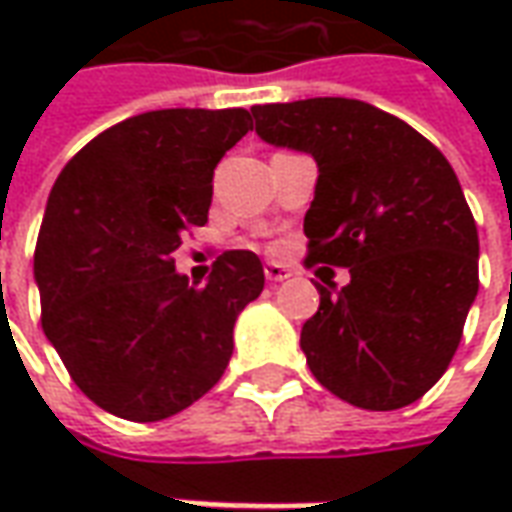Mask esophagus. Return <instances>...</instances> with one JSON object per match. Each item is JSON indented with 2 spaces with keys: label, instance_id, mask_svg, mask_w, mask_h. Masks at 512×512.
Wrapping results in <instances>:
<instances>
[{
  "label": "esophagus",
  "instance_id": "1",
  "mask_svg": "<svg viewBox=\"0 0 512 512\" xmlns=\"http://www.w3.org/2000/svg\"><path fill=\"white\" fill-rule=\"evenodd\" d=\"M263 271H266L268 282H285V279L293 277V271H290L288 266H282V263H274V260H271V263H266V266H263Z\"/></svg>",
  "mask_w": 512,
  "mask_h": 512
}]
</instances>
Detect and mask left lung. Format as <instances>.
<instances>
[{
    "mask_svg": "<svg viewBox=\"0 0 512 512\" xmlns=\"http://www.w3.org/2000/svg\"><path fill=\"white\" fill-rule=\"evenodd\" d=\"M252 117L268 145L318 161L304 263L351 271L337 293L318 285L301 329L312 376L351 406L414 403L450 367L480 288L477 224L450 161L354 98L252 106Z\"/></svg>",
    "mask_w": 512,
    "mask_h": 512,
    "instance_id": "left-lung-1",
    "label": "left lung"
}]
</instances>
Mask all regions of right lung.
<instances>
[{
	"label": "right lung",
	"instance_id": "obj_1",
	"mask_svg": "<svg viewBox=\"0 0 512 512\" xmlns=\"http://www.w3.org/2000/svg\"><path fill=\"white\" fill-rule=\"evenodd\" d=\"M246 109H158L106 128L65 164L35 246L40 323L84 395L156 422L200 400L233 356L238 312L266 285L255 252L216 257L197 288L175 271L208 222L213 169Z\"/></svg>",
	"mask_w": 512,
	"mask_h": 512
}]
</instances>
